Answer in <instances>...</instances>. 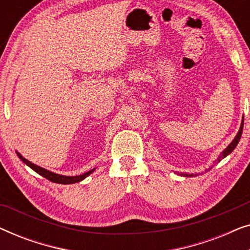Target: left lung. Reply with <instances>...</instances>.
Here are the masks:
<instances>
[{"instance_id":"1","label":"left lung","mask_w":250,"mask_h":250,"mask_svg":"<svg viewBox=\"0 0 250 250\" xmlns=\"http://www.w3.org/2000/svg\"><path fill=\"white\" fill-rule=\"evenodd\" d=\"M242 128H244V122H242V123H241L240 129H239V132H238V134H237V136H235V138H234V140H233V141H232V142L230 143V145H229V146H228V148H227V149H225V150H224V151H223V152H222L220 156H218V158H217L216 160H215V164L220 163L222 159H223V158H225V157H227V156L229 155V153H231L232 151H233V150H234V148H235V146H237V145H238V143H239V140H240V138H241V134H242ZM184 175H186V176H194V175H196V174H184Z\"/></svg>"}]
</instances>
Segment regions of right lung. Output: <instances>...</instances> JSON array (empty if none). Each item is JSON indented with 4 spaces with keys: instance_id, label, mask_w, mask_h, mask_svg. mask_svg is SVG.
Instances as JSON below:
<instances>
[{
    "instance_id": "right-lung-1",
    "label": "right lung",
    "mask_w": 250,
    "mask_h": 250,
    "mask_svg": "<svg viewBox=\"0 0 250 250\" xmlns=\"http://www.w3.org/2000/svg\"><path fill=\"white\" fill-rule=\"evenodd\" d=\"M17 155H18L19 158L21 159L22 162L26 164V165H28V166L30 167V168L35 170L36 173H39L40 175H42L43 177H45V179H47L49 181H51V182H54V183L71 184V183L80 182V181L84 180L85 177H86L87 175H90V174L94 170V169H91V170H88V172L82 174V175H77V176H64V175H59V174L52 173V172H50V170H47V169H45V168H42V167H40V166L35 165V164L28 162V160H27L26 158H23V157H22L21 155H20L19 152H17Z\"/></svg>"
}]
</instances>
